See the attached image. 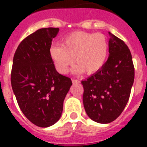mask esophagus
<instances>
[{
  "label": "esophagus",
  "mask_w": 147,
  "mask_h": 147,
  "mask_svg": "<svg viewBox=\"0 0 147 147\" xmlns=\"http://www.w3.org/2000/svg\"><path fill=\"white\" fill-rule=\"evenodd\" d=\"M75 85H76V82H75ZM76 85H78V83L76 82ZM72 92H73L74 94H77L78 93V91H76V88H74V89H72Z\"/></svg>",
  "instance_id": "34e87169"
}]
</instances>
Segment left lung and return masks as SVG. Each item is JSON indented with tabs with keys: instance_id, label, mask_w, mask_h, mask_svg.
<instances>
[{
	"instance_id": "8db88e82",
	"label": "left lung",
	"mask_w": 147,
	"mask_h": 147,
	"mask_svg": "<svg viewBox=\"0 0 147 147\" xmlns=\"http://www.w3.org/2000/svg\"><path fill=\"white\" fill-rule=\"evenodd\" d=\"M59 28H42L17 47L13 59L11 86L20 108L29 121L49 127L61 117L63 101L72 85L55 70L50 55Z\"/></svg>"
}]
</instances>
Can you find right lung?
<instances>
[{
  "label": "right lung",
  "mask_w": 147,
  "mask_h": 147,
  "mask_svg": "<svg viewBox=\"0 0 147 147\" xmlns=\"http://www.w3.org/2000/svg\"><path fill=\"white\" fill-rule=\"evenodd\" d=\"M108 48L107 62L82 82L86 114L99 123H109L120 116L127 103L134 80V67L127 46L109 33Z\"/></svg>",
  "instance_id": "right-lung-1"
}]
</instances>
